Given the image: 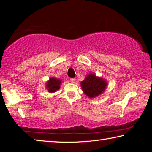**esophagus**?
<instances>
[{"instance_id":"esophagus-1","label":"esophagus","mask_w":152,"mask_h":152,"mask_svg":"<svg viewBox=\"0 0 152 152\" xmlns=\"http://www.w3.org/2000/svg\"><path fill=\"white\" fill-rule=\"evenodd\" d=\"M70 81L72 83H75L76 82V78H70Z\"/></svg>"}]
</instances>
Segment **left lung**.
Segmentation results:
<instances>
[{"label": "left lung", "mask_w": 152, "mask_h": 152, "mask_svg": "<svg viewBox=\"0 0 152 152\" xmlns=\"http://www.w3.org/2000/svg\"><path fill=\"white\" fill-rule=\"evenodd\" d=\"M80 86L82 91L87 96L94 99L104 92L108 83L104 78L91 73L88 74L84 80L80 82Z\"/></svg>", "instance_id": "obj_1"}]
</instances>
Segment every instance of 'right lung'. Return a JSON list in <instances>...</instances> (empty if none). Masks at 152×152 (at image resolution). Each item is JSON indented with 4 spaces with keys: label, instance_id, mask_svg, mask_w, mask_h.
Segmentation results:
<instances>
[{
    "label": "right lung",
    "instance_id": "obj_1",
    "mask_svg": "<svg viewBox=\"0 0 152 152\" xmlns=\"http://www.w3.org/2000/svg\"><path fill=\"white\" fill-rule=\"evenodd\" d=\"M62 83V80L60 79L54 78V77H51L47 81L45 84V88L50 93L56 92L60 88V85Z\"/></svg>",
    "mask_w": 152,
    "mask_h": 152
}]
</instances>
